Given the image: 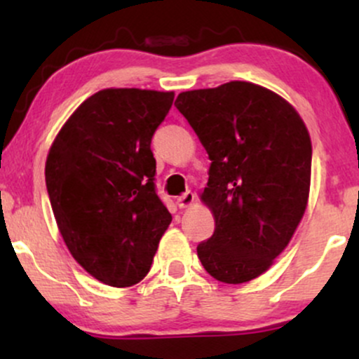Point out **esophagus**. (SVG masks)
Wrapping results in <instances>:
<instances>
[{
  "label": "esophagus",
  "instance_id": "obj_1",
  "mask_svg": "<svg viewBox=\"0 0 359 359\" xmlns=\"http://www.w3.org/2000/svg\"><path fill=\"white\" fill-rule=\"evenodd\" d=\"M194 199H196V194L187 191V192H184L182 196L177 197V205H179V208H182V209L189 208V205L194 203Z\"/></svg>",
  "mask_w": 359,
  "mask_h": 359
}]
</instances>
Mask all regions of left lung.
I'll return each instance as SVG.
<instances>
[{
    "label": "left lung",
    "mask_w": 359,
    "mask_h": 359,
    "mask_svg": "<svg viewBox=\"0 0 359 359\" xmlns=\"http://www.w3.org/2000/svg\"><path fill=\"white\" fill-rule=\"evenodd\" d=\"M175 106L211 160L203 201L216 228L197 257L219 282H250L285 250L306 212L307 128L283 97L243 81L180 93Z\"/></svg>",
    "instance_id": "left-lung-1"
}]
</instances>
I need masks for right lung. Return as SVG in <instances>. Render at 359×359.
Segmentation results:
<instances>
[{
    "instance_id": "1",
    "label": "right lung",
    "mask_w": 359,
    "mask_h": 359,
    "mask_svg": "<svg viewBox=\"0 0 359 359\" xmlns=\"http://www.w3.org/2000/svg\"><path fill=\"white\" fill-rule=\"evenodd\" d=\"M174 93L102 89L53 140L45 184L65 245L88 273L131 287L150 271L172 216L155 189L151 137Z\"/></svg>"
}]
</instances>
